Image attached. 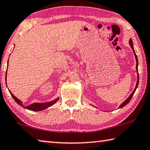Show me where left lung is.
<instances>
[{
    "label": "left lung",
    "instance_id": "8db88e82",
    "mask_svg": "<svg viewBox=\"0 0 150 150\" xmlns=\"http://www.w3.org/2000/svg\"><path fill=\"white\" fill-rule=\"evenodd\" d=\"M129 45L130 46V47H131L132 50L133 51V52H134V56H135V58H136V61H137V66H136V69H137V84H136V86L135 88L134 89V91H133V92H132L131 94H130V96H129V98L125 100V101H124L123 102H122L121 104L119 105V107L118 108H122V107H124V106L126 105L128 103H129L130 102V100H131V98L133 96V95H134V92L136 91V90H137V87H138V83H139V75H138V58H137V54H136L135 53V51H134V47H133V42H132V40L131 39H130L129 40Z\"/></svg>",
    "mask_w": 150,
    "mask_h": 150
}]
</instances>
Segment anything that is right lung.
<instances>
[{"instance_id":"add662e5","label":"right lung","mask_w":150,"mask_h":150,"mask_svg":"<svg viewBox=\"0 0 150 150\" xmlns=\"http://www.w3.org/2000/svg\"><path fill=\"white\" fill-rule=\"evenodd\" d=\"M6 75H7V71L6 73ZM10 93L11 94V96H12V98H13V100H15L16 102L19 104L20 105H21V107H23V108L27 109V110H31V111H42L46 110L48 108L50 107L52 105H54V103H56L57 102V101L59 100V97L57 98L55 100H52V101L48 102H45V103H31L29 105H25L24 104H23V102L21 101L20 100H19L18 98H16L15 96H13V94L10 91Z\"/></svg>"}]
</instances>
